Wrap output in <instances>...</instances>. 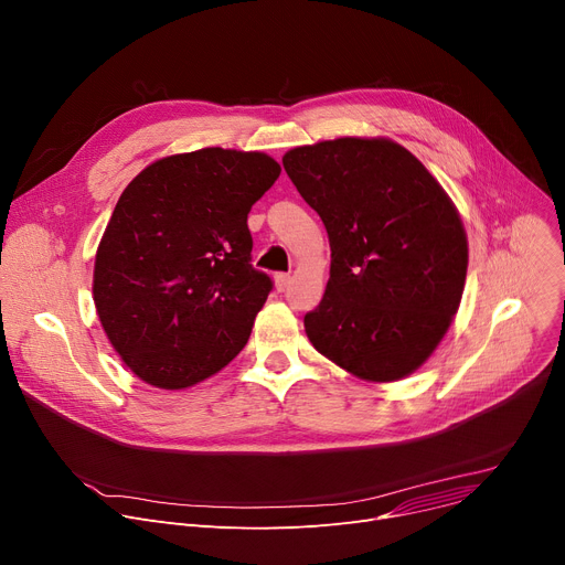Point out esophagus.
Instances as JSON below:
<instances>
[{"mask_svg":"<svg viewBox=\"0 0 565 565\" xmlns=\"http://www.w3.org/2000/svg\"><path fill=\"white\" fill-rule=\"evenodd\" d=\"M289 285H291V276L289 274H278L276 276V289L278 291H287Z\"/></svg>","mask_w":565,"mask_h":565,"instance_id":"esophagus-1","label":"esophagus"}]
</instances>
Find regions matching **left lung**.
<instances>
[{
	"label": "left lung",
	"mask_w": 565,
	"mask_h": 565,
	"mask_svg": "<svg viewBox=\"0 0 565 565\" xmlns=\"http://www.w3.org/2000/svg\"><path fill=\"white\" fill-rule=\"evenodd\" d=\"M330 239V280L306 315L315 349L371 382L414 373L444 339L466 282L459 212L405 147L339 138L282 158Z\"/></svg>",
	"instance_id": "1"
}]
</instances>
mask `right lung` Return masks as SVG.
<instances>
[{"label": "right lung", "instance_id": "obj_1", "mask_svg": "<svg viewBox=\"0 0 565 565\" xmlns=\"http://www.w3.org/2000/svg\"><path fill=\"white\" fill-rule=\"evenodd\" d=\"M280 177L259 151L156 160L121 192L97 248L93 296L124 364L188 388L244 349L271 278L250 265L248 212Z\"/></svg>", "mask_w": 565, "mask_h": 565}]
</instances>
